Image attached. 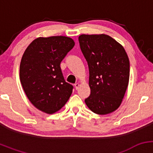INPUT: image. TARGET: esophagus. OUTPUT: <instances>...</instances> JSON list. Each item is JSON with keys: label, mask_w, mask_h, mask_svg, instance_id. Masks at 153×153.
<instances>
[{"label": "esophagus", "mask_w": 153, "mask_h": 153, "mask_svg": "<svg viewBox=\"0 0 153 153\" xmlns=\"http://www.w3.org/2000/svg\"><path fill=\"white\" fill-rule=\"evenodd\" d=\"M74 85H75V89H76V90H78V87H79V83H78V82H76V83H75L74 84Z\"/></svg>", "instance_id": "1"}]
</instances>
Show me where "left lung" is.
I'll return each instance as SVG.
<instances>
[{"instance_id": "1", "label": "left lung", "mask_w": 153, "mask_h": 153, "mask_svg": "<svg viewBox=\"0 0 153 153\" xmlns=\"http://www.w3.org/2000/svg\"><path fill=\"white\" fill-rule=\"evenodd\" d=\"M88 62L91 94L85 104L97 114L119 108L129 78V60L120 44L106 34H82L78 37Z\"/></svg>"}]
</instances>
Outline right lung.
<instances>
[{
  "mask_svg": "<svg viewBox=\"0 0 153 153\" xmlns=\"http://www.w3.org/2000/svg\"><path fill=\"white\" fill-rule=\"evenodd\" d=\"M74 45V41L67 36L39 37L23 54L21 82L29 101L42 111H57L71 96L73 86L65 80L60 63Z\"/></svg>",
  "mask_w": 153,
  "mask_h": 153,
  "instance_id": "1",
  "label": "right lung"
}]
</instances>
